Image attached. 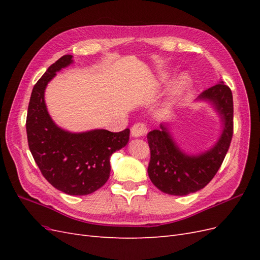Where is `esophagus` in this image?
I'll return each mask as SVG.
<instances>
[{"label": "esophagus", "mask_w": 260, "mask_h": 260, "mask_svg": "<svg viewBox=\"0 0 260 260\" xmlns=\"http://www.w3.org/2000/svg\"><path fill=\"white\" fill-rule=\"evenodd\" d=\"M148 129L146 127L145 123H142V122H138L136 124L132 125L131 128V135L133 138H141L145 136L147 133Z\"/></svg>", "instance_id": "1"}]
</instances>
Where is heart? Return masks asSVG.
<instances>
[{"label": "heart", "mask_w": 260, "mask_h": 260, "mask_svg": "<svg viewBox=\"0 0 260 260\" xmlns=\"http://www.w3.org/2000/svg\"><path fill=\"white\" fill-rule=\"evenodd\" d=\"M191 85V78L186 74L180 75L171 86V98L180 96L183 94Z\"/></svg>", "instance_id": "b5f03b06"}]
</instances>
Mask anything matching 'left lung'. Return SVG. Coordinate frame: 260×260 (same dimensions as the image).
Returning <instances> with one entry per match:
<instances>
[{
	"label": "left lung",
	"instance_id": "1",
	"mask_svg": "<svg viewBox=\"0 0 260 260\" xmlns=\"http://www.w3.org/2000/svg\"><path fill=\"white\" fill-rule=\"evenodd\" d=\"M208 101L221 118L223 129L217 143L199 155H187L172 139L168 128L148 132L151 149L148 177L153 184L166 194L183 196L205 187L224 159L233 136V98L228 85L220 81L205 90L196 99Z\"/></svg>",
	"mask_w": 260,
	"mask_h": 260
}]
</instances>
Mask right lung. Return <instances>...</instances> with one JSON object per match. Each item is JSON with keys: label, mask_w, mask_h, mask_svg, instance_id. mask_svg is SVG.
I'll return each instance as SVG.
<instances>
[{"label": "right lung", "mask_w": 260, "mask_h": 260, "mask_svg": "<svg viewBox=\"0 0 260 260\" xmlns=\"http://www.w3.org/2000/svg\"><path fill=\"white\" fill-rule=\"evenodd\" d=\"M72 62V55H64L35 84L27 113V138L39 169L55 188L69 195H88L106 183L109 158L127 145L130 130L73 133L55 124L46 109L44 91L56 73Z\"/></svg>", "instance_id": "add662e5"}]
</instances>
